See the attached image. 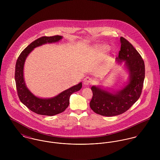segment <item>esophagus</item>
Listing matches in <instances>:
<instances>
[{"label": "esophagus", "instance_id": "1", "mask_svg": "<svg viewBox=\"0 0 160 160\" xmlns=\"http://www.w3.org/2000/svg\"><path fill=\"white\" fill-rule=\"evenodd\" d=\"M92 82H93V81L89 77H86L83 81V83L85 86H89L91 84Z\"/></svg>", "mask_w": 160, "mask_h": 160}]
</instances>
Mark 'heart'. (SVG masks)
I'll return each instance as SVG.
<instances>
[{"instance_id": "1", "label": "heart", "mask_w": 160, "mask_h": 160, "mask_svg": "<svg viewBox=\"0 0 160 160\" xmlns=\"http://www.w3.org/2000/svg\"><path fill=\"white\" fill-rule=\"evenodd\" d=\"M102 49L104 50H107L108 48H107L106 46H103V47H102Z\"/></svg>"}]
</instances>
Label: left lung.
<instances>
[{"mask_svg": "<svg viewBox=\"0 0 160 160\" xmlns=\"http://www.w3.org/2000/svg\"><path fill=\"white\" fill-rule=\"evenodd\" d=\"M120 41L121 45L118 59L125 62L129 72V81L124 88L114 93L92 86L90 107L97 114L105 116L122 114L136 102L142 93L145 79L144 62L128 40L121 37Z\"/></svg>", "mask_w": 160, "mask_h": 160, "instance_id": "8db88e82", "label": "left lung"}]
</instances>
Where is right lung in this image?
<instances>
[{"label": "right lung", "instance_id": "1", "mask_svg": "<svg viewBox=\"0 0 160 160\" xmlns=\"http://www.w3.org/2000/svg\"><path fill=\"white\" fill-rule=\"evenodd\" d=\"M62 39V36L58 35L38 38L23 50L16 62L15 79L18 97L25 106L37 114L53 116L62 113L68 107L70 95L79 91L82 88V82H80L53 98H41L34 95L26 86L23 78V68L24 62L29 53L37 47L47 43L56 42Z\"/></svg>", "mask_w": 160, "mask_h": 160}]
</instances>
